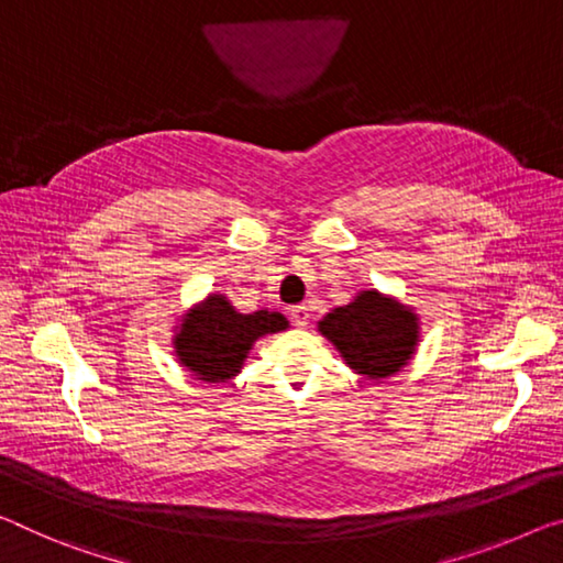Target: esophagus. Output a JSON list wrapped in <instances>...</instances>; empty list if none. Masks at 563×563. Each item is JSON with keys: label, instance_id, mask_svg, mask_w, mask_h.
I'll use <instances>...</instances> for the list:
<instances>
[{"label": "esophagus", "instance_id": "34e87169", "mask_svg": "<svg viewBox=\"0 0 563 563\" xmlns=\"http://www.w3.org/2000/svg\"><path fill=\"white\" fill-rule=\"evenodd\" d=\"M291 322L297 324V327H301V330H305V327L309 324V307H305V305H297V307H291Z\"/></svg>", "mask_w": 563, "mask_h": 563}]
</instances>
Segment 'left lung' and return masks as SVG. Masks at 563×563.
Wrapping results in <instances>:
<instances>
[{"mask_svg":"<svg viewBox=\"0 0 563 563\" xmlns=\"http://www.w3.org/2000/svg\"><path fill=\"white\" fill-rule=\"evenodd\" d=\"M317 330L334 344L344 365L377 383L412 360L420 342V317L390 294L367 289L319 319Z\"/></svg>","mask_w":563,"mask_h":563,"instance_id":"1","label":"left lung"}]
</instances>
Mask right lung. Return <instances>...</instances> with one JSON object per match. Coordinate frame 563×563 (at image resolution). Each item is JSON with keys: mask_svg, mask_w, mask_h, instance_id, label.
Returning a JSON list of instances; mask_svg holds the SVG:
<instances>
[{"mask_svg": "<svg viewBox=\"0 0 563 563\" xmlns=\"http://www.w3.org/2000/svg\"><path fill=\"white\" fill-rule=\"evenodd\" d=\"M289 327L279 311L258 309L244 314L231 305L227 294H209L180 317L173 334V352L203 383H227L236 377L249 350L264 334L284 332Z\"/></svg>", "mask_w": 563, "mask_h": 563, "instance_id": "right-lung-1", "label": "right lung"}]
</instances>
